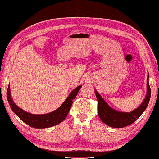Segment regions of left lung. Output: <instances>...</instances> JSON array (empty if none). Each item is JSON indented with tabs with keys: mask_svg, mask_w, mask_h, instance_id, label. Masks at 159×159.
Returning <instances> with one entry per match:
<instances>
[{
	"mask_svg": "<svg viewBox=\"0 0 159 159\" xmlns=\"http://www.w3.org/2000/svg\"><path fill=\"white\" fill-rule=\"evenodd\" d=\"M149 74L148 76V93L144 102L139 107L131 112H118L111 108L106 103L99 94L95 90L97 99L98 101V115L100 119L106 125L113 128H123L131 125L138 118H139L143 112L145 111L148 106L150 97H151V88L149 84Z\"/></svg>",
	"mask_w": 159,
	"mask_h": 159,
	"instance_id": "obj_1",
	"label": "left lung"
}]
</instances>
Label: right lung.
Returning a JSON list of instances; mask_svg holds the SVG:
<instances>
[{
  "label": "right lung",
  "instance_id": "obj_1",
  "mask_svg": "<svg viewBox=\"0 0 159 159\" xmlns=\"http://www.w3.org/2000/svg\"><path fill=\"white\" fill-rule=\"evenodd\" d=\"M80 88H81V85L74 89L60 107L53 112L44 115L30 114L19 108L11 99L10 85L8 86L7 89V98L10 105L11 109L23 122L31 127L36 129H44L58 125L59 123L62 122L65 119L71 107L72 103H73L72 100L76 98Z\"/></svg>",
  "mask_w": 159,
  "mask_h": 159
}]
</instances>
